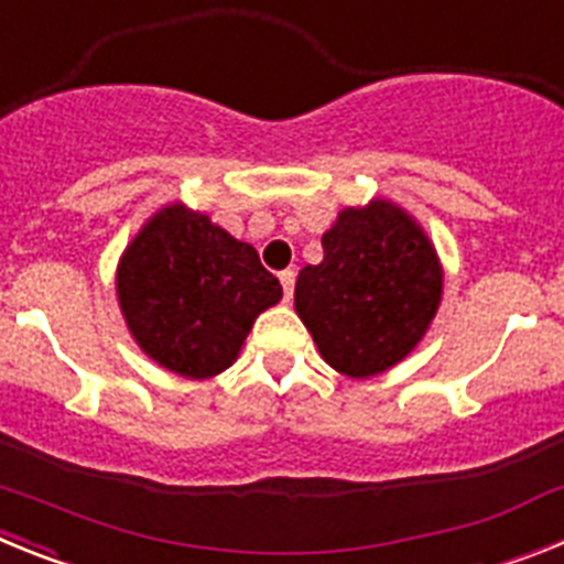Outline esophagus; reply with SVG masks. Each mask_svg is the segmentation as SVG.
Wrapping results in <instances>:
<instances>
[{
  "label": "esophagus",
  "instance_id": "34e87169",
  "mask_svg": "<svg viewBox=\"0 0 564 564\" xmlns=\"http://www.w3.org/2000/svg\"><path fill=\"white\" fill-rule=\"evenodd\" d=\"M279 282H282V293H285V302H291L293 285H296V271H282V273H279Z\"/></svg>",
  "mask_w": 564,
  "mask_h": 564
}]
</instances>
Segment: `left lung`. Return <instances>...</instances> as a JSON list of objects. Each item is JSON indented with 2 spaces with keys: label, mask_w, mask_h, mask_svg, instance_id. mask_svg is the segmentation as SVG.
Segmentation results:
<instances>
[{
  "label": "left lung",
  "mask_w": 564,
  "mask_h": 564,
  "mask_svg": "<svg viewBox=\"0 0 564 564\" xmlns=\"http://www.w3.org/2000/svg\"><path fill=\"white\" fill-rule=\"evenodd\" d=\"M322 248L325 259L299 271V318L336 372H387L415 350L441 305L432 239L401 206L372 200L338 212Z\"/></svg>",
  "instance_id": "1"
}]
</instances>
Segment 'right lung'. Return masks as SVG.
<instances>
[{"label": "right lung", "instance_id": "right-lung-1", "mask_svg": "<svg viewBox=\"0 0 564 564\" xmlns=\"http://www.w3.org/2000/svg\"><path fill=\"white\" fill-rule=\"evenodd\" d=\"M115 291L138 347L183 378L228 370L259 313L282 299L253 246L183 203L163 206L134 234Z\"/></svg>", "mask_w": 564, "mask_h": 564}]
</instances>
